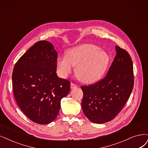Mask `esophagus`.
<instances>
[{"mask_svg":"<svg viewBox=\"0 0 148 148\" xmlns=\"http://www.w3.org/2000/svg\"><path fill=\"white\" fill-rule=\"evenodd\" d=\"M77 85H75V84H73V83H71V89H74V88H76V87H77Z\"/></svg>","mask_w":148,"mask_h":148,"instance_id":"esophagus-1","label":"esophagus"}]
</instances>
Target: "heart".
<instances>
[{
  "label": "heart",
  "mask_w": 148,
  "mask_h": 148,
  "mask_svg": "<svg viewBox=\"0 0 148 148\" xmlns=\"http://www.w3.org/2000/svg\"><path fill=\"white\" fill-rule=\"evenodd\" d=\"M108 54L93 45L85 44L69 49L67 56L57 60V70L66 77L76 66L75 73L84 83H94L101 78L110 63Z\"/></svg>",
  "instance_id": "b5f03b06"
}]
</instances>
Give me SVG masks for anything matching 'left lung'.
<instances>
[{
	"instance_id": "left-lung-1",
	"label": "left lung",
	"mask_w": 148,
	"mask_h": 148,
	"mask_svg": "<svg viewBox=\"0 0 148 148\" xmlns=\"http://www.w3.org/2000/svg\"><path fill=\"white\" fill-rule=\"evenodd\" d=\"M116 55L106 77L97 83L82 86V108L90 121H111L122 110L134 87L133 63L128 52L118 46Z\"/></svg>"
}]
</instances>
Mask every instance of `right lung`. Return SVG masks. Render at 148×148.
Segmentation results:
<instances>
[{
    "instance_id": "add662e5",
    "label": "right lung",
    "mask_w": 148,
    "mask_h": 148,
    "mask_svg": "<svg viewBox=\"0 0 148 148\" xmlns=\"http://www.w3.org/2000/svg\"><path fill=\"white\" fill-rule=\"evenodd\" d=\"M57 52L52 44L40 41L30 47L13 68L12 80L15 100L32 121L40 124L52 122L60 103L70 90V82L57 74Z\"/></svg>"
}]
</instances>
